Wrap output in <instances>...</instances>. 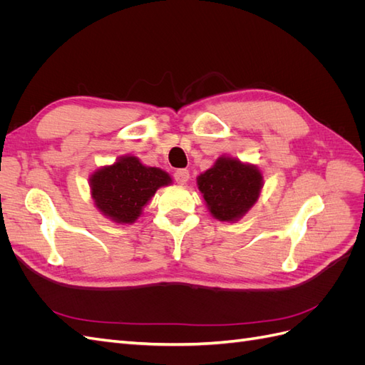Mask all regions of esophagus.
Wrapping results in <instances>:
<instances>
[{"label": "esophagus", "mask_w": 365, "mask_h": 365, "mask_svg": "<svg viewBox=\"0 0 365 365\" xmlns=\"http://www.w3.org/2000/svg\"><path fill=\"white\" fill-rule=\"evenodd\" d=\"M190 178V173L187 169H178L173 172V180L178 182V184H185Z\"/></svg>", "instance_id": "obj_1"}]
</instances>
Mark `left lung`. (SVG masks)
<instances>
[{
	"label": "left lung",
	"instance_id": "1",
	"mask_svg": "<svg viewBox=\"0 0 365 365\" xmlns=\"http://www.w3.org/2000/svg\"><path fill=\"white\" fill-rule=\"evenodd\" d=\"M207 207L219 220H236L257 201L262 173L235 158H219L212 169L197 176Z\"/></svg>",
	"mask_w": 365,
	"mask_h": 365
}]
</instances>
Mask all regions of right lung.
Wrapping results in <instances>:
<instances>
[{
    "label": "right lung",
    "mask_w": 365,
    "mask_h": 365,
    "mask_svg": "<svg viewBox=\"0 0 365 365\" xmlns=\"http://www.w3.org/2000/svg\"><path fill=\"white\" fill-rule=\"evenodd\" d=\"M170 176L158 168H146L135 157H125L91 176V195L97 208L118 224H132Z\"/></svg>",
    "instance_id": "obj_1"
}]
</instances>
